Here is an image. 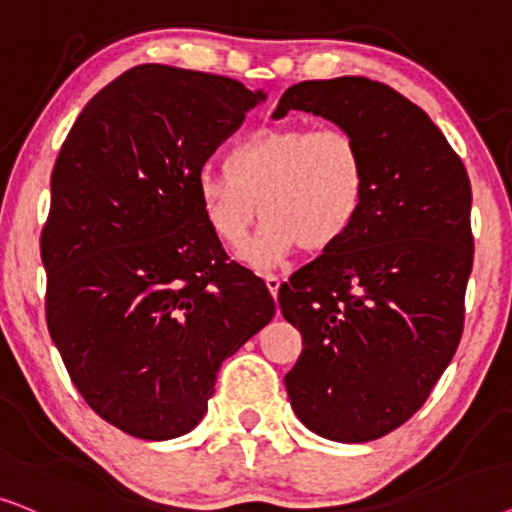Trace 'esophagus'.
<instances>
[{
	"instance_id": "esophagus-1",
	"label": "esophagus",
	"mask_w": 512,
	"mask_h": 512,
	"mask_svg": "<svg viewBox=\"0 0 512 512\" xmlns=\"http://www.w3.org/2000/svg\"><path fill=\"white\" fill-rule=\"evenodd\" d=\"M264 283H267V288H269V292L271 295H278V288H281V278L278 276H274V274H267L264 276Z\"/></svg>"
}]
</instances>
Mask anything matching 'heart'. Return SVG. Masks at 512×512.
<instances>
[{"label":"heart","instance_id":"obj_1","mask_svg":"<svg viewBox=\"0 0 512 512\" xmlns=\"http://www.w3.org/2000/svg\"><path fill=\"white\" fill-rule=\"evenodd\" d=\"M231 173L203 168V215L222 243H245L257 215L267 217L243 257L257 267L292 250H327L353 227L365 199L367 173L360 145L342 128L306 124L264 126L238 142Z\"/></svg>","mask_w":512,"mask_h":512}]
</instances>
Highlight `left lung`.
<instances>
[{
  "mask_svg": "<svg viewBox=\"0 0 512 512\" xmlns=\"http://www.w3.org/2000/svg\"><path fill=\"white\" fill-rule=\"evenodd\" d=\"M290 109L356 138L367 187L342 241L278 290L283 318L302 332L285 388L309 431L370 442L426 403L459 346L473 269L470 180L424 109L379 81H302L274 117Z\"/></svg>",
  "mask_w": 512,
  "mask_h": 512,
  "instance_id": "left-lung-1",
  "label": "left lung"
}]
</instances>
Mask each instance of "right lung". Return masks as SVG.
<instances>
[{
  "label": "right lung",
  "mask_w": 512,
  "mask_h": 512,
  "mask_svg": "<svg viewBox=\"0 0 512 512\" xmlns=\"http://www.w3.org/2000/svg\"><path fill=\"white\" fill-rule=\"evenodd\" d=\"M262 100L229 77L138 65L93 95L60 147L46 323L91 410L133 438L196 428L222 360L276 313L199 196L206 161Z\"/></svg>",
  "instance_id": "1"
}]
</instances>
